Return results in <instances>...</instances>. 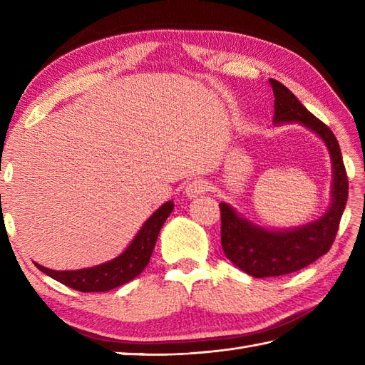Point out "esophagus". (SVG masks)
Segmentation results:
<instances>
[{
    "label": "esophagus",
    "instance_id": "obj_1",
    "mask_svg": "<svg viewBox=\"0 0 365 365\" xmlns=\"http://www.w3.org/2000/svg\"><path fill=\"white\" fill-rule=\"evenodd\" d=\"M208 188H210V187H208L207 180H204V178H196V180L190 182L187 187H185V192H187V196L190 199H192V197H197L200 195H204L205 191H208Z\"/></svg>",
    "mask_w": 365,
    "mask_h": 365
}]
</instances>
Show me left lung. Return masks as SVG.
Instances as JSON below:
<instances>
[{"instance_id":"left-lung-1","label":"left lung","mask_w":365,"mask_h":365,"mask_svg":"<svg viewBox=\"0 0 365 365\" xmlns=\"http://www.w3.org/2000/svg\"><path fill=\"white\" fill-rule=\"evenodd\" d=\"M269 84L274 92V122H299L315 131L328 145L334 178L329 210L320 220L293 230L274 232L257 227L238 216L227 204H220L222 251L234 265L254 277L290 274L327 254L336 240L348 197V177L334 133L307 111L282 83L271 78Z\"/></svg>"}]
</instances>
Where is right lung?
Wrapping results in <instances>:
<instances>
[{
	"label": "right lung",
	"mask_w": 365,
	"mask_h": 365,
	"mask_svg": "<svg viewBox=\"0 0 365 365\" xmlns=\"http://www.w3.org/2000/svg\"><path fill=\"white\" fill-rule=\"evenodd\" d=\"M174 204L166 202L163 204L157 212H155L149 220L144 222L141 230L138 232L133 242L123 251L119 257L114 260L103 263L94 268L76 269V271H54L50 268L41 267L38 263L34 265L48 274L54 281L64 284L71 289L78 292H108L115 287L127 284L131 279H135L141 271L147 267L153 252L155 243L160 234V229L168 220V216L173 212Z\"/></svg>",
	"instance_id": "add662e5"
}]
</instances>
